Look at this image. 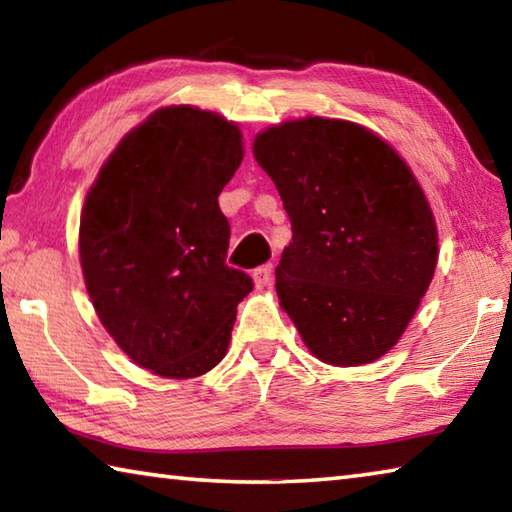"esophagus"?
I'll return each instance as SVG.
<instances>
[{
    "label": "esophagus",
    "instance_id": "1",
    "mask_svg": "<svg viewBox=\"0 0 512 512\" xmlns=\"http://www.w3.org/2000/svg\"><path fill=\"white\" fill-rule=\"evenodd\" d=\"M253 280H255L257 288H264V286L271 284V280H273V266L271 264L257 266L255 271H253Z\"/></svg>",
    "mask_w": 512,
    "mask_h": 512
}]
</instances>
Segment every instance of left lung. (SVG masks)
<instances>
[{
  "label": "left lung",
  "instance_id": "left-lung-1",
  "mask_svg": "<svg viewBox=\"0 0 512 512\" xmlns=\"http://www.w3.org/2000/svg\"><path fill=\"white\" fill-rule=\"evenodd\" d=\"M293 239L275 268L282 309L327 365L378 360L432 282L439 239L421 185L383 138L309 116L257 134Z\"/></svg>",
  "mask_w": 512,
  "mask_h": 512
}]
</instances>
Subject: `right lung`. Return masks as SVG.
Listing matches in <instances>:
<instances>
[{
	"instance_id": "add662e5",
	"label": "right lung",
	"mask_w": 512,
	"mask_h": 512,
	"mask_svg": "<svg viewBox=\"0 0 512 512\" xmlns=\"http://www.w3.org/2000/svg\"><path fill=\"white\" fill-rule=\"evenodd\" d=\"M244 159L235 123L163 107L100 167L80 217V264L94 309L136 365L194 378L226 356L237 304L253 291L226 264L219 194Z\"/></svg>"
}]
</instances>
